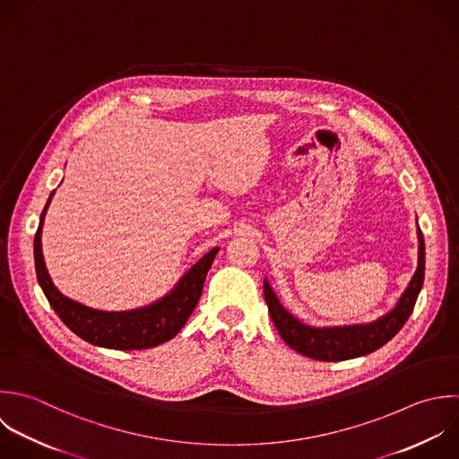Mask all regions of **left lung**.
<instances>
[{
	"instance_id": "8db88e82",
	"label": "left lung",
	"mask_w": 459,
	"mask_h": 459,
	"mask_svg": "<svg viewBox=\"0 0 459 459\" xmlns=\"http://www.w3.org/2000/svg\"><path fill=\"white\" fill-rule=\"evenodd\" d=\"M426 273V245L419 227V268L392 313L368 325L313 329L291 316L279 302L270 284L264 281V300L268 313L281 338L299 354L316 361H345L367 356L386 345L408 322L424 284Z\"/></svg>"
}]
</instances>
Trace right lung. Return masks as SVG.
<instances>
[{
    "instance_id": "right-lung-1",
    "label": "right lung",
    "mask_w": 459,
    "mask_h": 459,
    "mask_svg": "<svg viewBox=\"0 0 459 459\" xmlns=\"http://www.w3.org/2000/svg\"><path fill=\"white\" fill-rule=\"evenodd\" d=\"M51 196L48 198V204L40 214V221L35 232L33 259H35L37 281L49 306L58 315V318L65 324V327H69L76 336H80L82 340L92 345L114 349V351L152 349L177 336V333L184 327V324L187 322V318L191 316L193 309L200 300L205 275L218 254V248L205 254L182 277V281L166 299L159 300L150 307L128 311V313H103V311L89 309L60 295L46 272V264L40 250V229H42L44 214L51 202Z\"/></svg>"
}]
</instances>
